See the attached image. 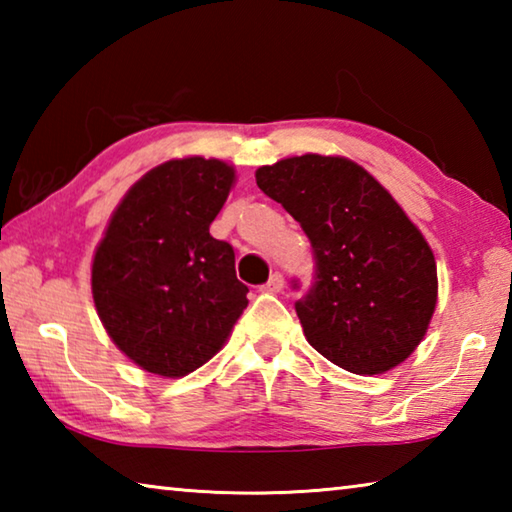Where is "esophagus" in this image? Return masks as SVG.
<instances>
[{
	"mask_svg": "<svg viewBox=\"0 0 512 512\" xmlns=\"http://www.w3.org/2000/svg\"><path fill=\"white\" fill-rule=\"evenodd\" d=\"M282 284H284V277H282V273H273L271 277H268V282L264 284L262 291H268V293H277V291L282 289Z\"/></svg>",
	"mask_w": 512,
	"mask_h": 512,
	"instance_id": "34e87169",
	"label": "esophagus"
}]
</instances>
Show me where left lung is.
Here are the masks:
<instances>
[{
    "instance_id": "obj_1",
    "label": "left lung",
    "mask_w": 512,
    "mask_h": 512,
    "mask_svg": "<svg viewBox=\"0 0 512 512\" xmlns=\"http://www.w3.org/2000/svg\"><path fill=\"white\" fill-rule=\"evenodd\" d=\"M255 178L311 241L314 282L296 302L311 348L354 375L402 363L427 332L438 296L436 259L402 207L345 158L307 153Z\"/></svg>"
}]
</instances>
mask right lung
<instances>
[{
    "instance_id": "add662e5",
    "label": "right lung",
    "mask_w": 512,
    "mask_h": 512,
    "mask_svg": "<svg viewBox=\"0 0 512 512\" xmlns=\"http://www.w3.org/2000/svg\"><path fill=\"white\" fill-rule=\"evenodd\" d=\"M235 171L169 160L135 183L94 253L92 296L117 348L162 377L210 361L246 309L235 250L210 235Z\"/></svg>"
}]
</instances>
